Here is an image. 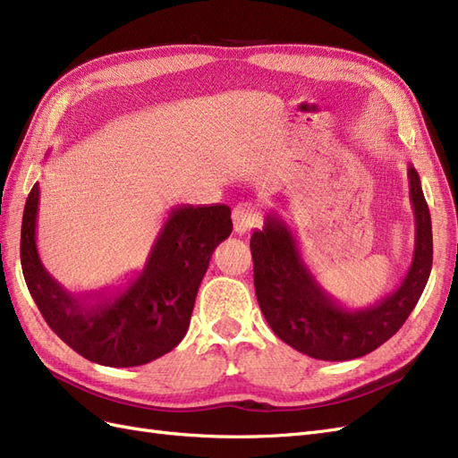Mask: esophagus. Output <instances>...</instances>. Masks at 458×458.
Here are the masks:
<instances>
[{
    "label": "esophagus",
    "mask_w": 458,
    "mask_h": 458,
    "mask_svg": "<svg viewBox=\"0 0 458 458\" xmlns=\"http://www.w3.org/2000/svg\"><path fill=\"white\" fill-rule=\"evenodd\" d=\"M258 224H259V214L254 204L241 202L233 208V225L239 234H244L250 229L258 227Z\"/></svg>",
    "instance_id": "esophagus-1"
}]
</instances>
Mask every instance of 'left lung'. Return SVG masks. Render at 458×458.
<instances>
[{"mask_svg": "<svg viewBox=\"0 0 458 458\" xmlns=\"http://www.w3.org/2000/svg\"><path fill=\"white\" fill-rule=\"evenodd\" d=\"M414 252L403 279L367 308H345L303 261L296 234L275 210L250 239L258 303L271 330L290 348L321 361H348L374 352L403 327L432 271V219L419 172L409 164Z\"/></svg>", "mask_w": 458, "mask_h": 458, "instance_id": "8db88e82", "label": "left lung"}]
</instances>
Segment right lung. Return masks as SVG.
Instances as JSON below:
<instances>
[{
	"label": "right lung",
	"instance_id": "right-lung-1",
	"mask_svg": "<svg viewBox=\"0 0 458 458\" xmlns=\"http://www.w3.org/2000/svg\"><path fill=\"white\" fill-rule=\"evenodd\" d=\"M39 185L26 199L21 266L46 323L81 357L105 367L155 361L183 340L208 263L231 229L225 204L175 206L152 244L145 267L118 290L68 293L38 254Z\"/></svg>",
	"mask_w": 458,
	"mask_h": 458
}]
</instances>
